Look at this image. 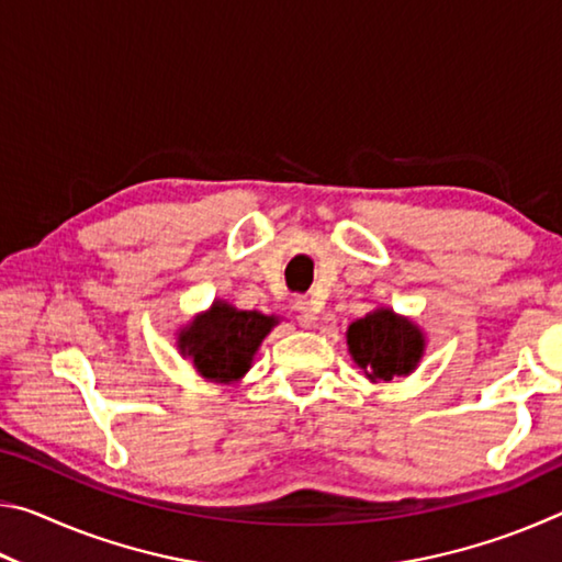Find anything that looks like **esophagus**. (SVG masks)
Instances as JSON below:
<instances>
[{
  "instance_id": "1",
  "label": "esophagus",
  "mask_w": 562,
  "mask_h": 562,
  "mask_svg": "<svg viewBox=\"0 0 562 562\" xmlns=\"http://www.w3.org/2000/svg\"><path fill=\"white\" fill-rule=\"evenodd\" d=\"M297 312H300L302 327H312V325H315L317 315H319V310L315 307V302H312L310 297H300V300H297Z\"/></svg>"
}]
</instances>
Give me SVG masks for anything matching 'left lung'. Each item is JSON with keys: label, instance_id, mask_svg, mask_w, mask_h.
Listing matches in <instances>:
<instances>
[{"label": "left lung", "instance_id": "8db88e82", "mask_svg": "<svg viewBox=\"0 0 562 562\" xmlns=\"http://www.w3.org/2000/svg\"><path fill=\"white\" fill-rule=\"evenodd\" d=\"M347 345L355 364L369 382H392L412 374L424 357V331L394 310L379 307L367 317L351 322Z\"/></svg>", "mask_w": 562, "mask_h": 562}]
</instances>
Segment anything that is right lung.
<instances>
[{"label":"right lung","mask_w":562,"mask_h":562,"mask_svg":"<svg viewBox=\"0 0 562 562\" xmlns=\"http://www.w3.org/2000/svg\"><path fill=\"white\" fill-rule=\"evenodd\" d=\"M274 325V315L237 310L217 300L178 331V349L193 361L198 374L217 384H231L247 374L255 351Z\"/></svg>","instance_id":"obj_1"}]
</instances>
